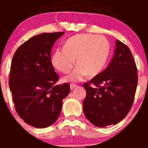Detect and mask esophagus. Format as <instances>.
Instances as JSON below:
<instances>
[{"mask_svg": "<svg viewBox=\"0 0 148 148\" xmlns=\"http://www.w3.org/2000/svg\"><path fill=\"white\" fill-rule=\"evenodd\" d=\"M77 87L76 84H70V89L71 90H73L74 88H75V87Z\"/></svg>", "mask_w": 148, "mask_h": 148, "instance_id": "1", "label": "esophagus"}]
</instances>
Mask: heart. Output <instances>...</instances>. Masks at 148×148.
<instances>
[{
	"label": "heart",
	"instance_id": "1",
	"mask_svg": "<svg viewBox=\"0 0 148 148\" xmlns=\"http://www.w3.org/2000/svg\"><path fill=\"white\" fill-rule=\"evenodd\" d=\"M109 41L103 35L79 34L72 36L64 48L57 49L51 57L55 69L68 73L77 65L71 74L65 78L67 82H79L86 75H96L104 69L110 55Z\"/></svg>",
	"mask_w": 148,
	"mask_h": 148
}]
</instances>
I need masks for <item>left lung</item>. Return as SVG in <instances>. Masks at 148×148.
<instances>
[{"instance_id": "1", "label": "left lung", "mask_w": 148, "mask_h": 148, "mask_svg": "<svg viewBox=\"0 0 148 148\" xmlns=\"http://www.w3.org/2000/svg\"><path fill=\"white\" fill-rule=\"evenodd\" d=\"M137 83V68L131 51L116 40L114 56L108 67L83 84L87 92L83 101L86 118L99 127L118 124L133 105Z\"/></svg>"}]
</instances>
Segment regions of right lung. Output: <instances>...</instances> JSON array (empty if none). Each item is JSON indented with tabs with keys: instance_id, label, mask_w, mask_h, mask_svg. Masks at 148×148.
<instances>
[{
	"instance_id": "add662e5",
	"label": "right lung",
	"mask_w": 148,
	"mask_h": 148,
	"mask_svg": "<svg viewBox=\"0 0 148 148\" xmlns=\"http://www.w3.org/2000/svg\"><path fill=\"white\" fill-rule=\"evenodd\" d=\"M64 32L42 33L21 45L13 56L9 85L18 116L37 128L50 126L59 117L70 84L56 85L59 79L50 53Z\"/></svg>"
}]
</instances>
